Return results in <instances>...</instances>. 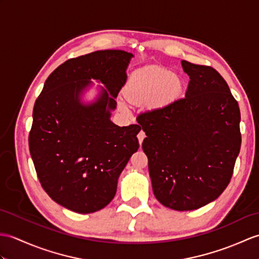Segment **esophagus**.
I'll list each match as a JSON object with an SVG mask.
<instances>
[{
  "label": "esophagus",
  "instance_id": "34e87169",
  "mask_svg": "<svg viewBox=\"0 0 259 259\" xmlns=\"http://www.w3.org/2000/svg\"><path fill=\"white\" fill-rule=\"evenodd\" d=\"M144 138H146V134H144V131L140 130V131H139V134H138V140H139L140 146H141V143H142V141H143Z\"/></svg>",
  "mask_w": 259,
  "mask_h": 259
}]
</instances>
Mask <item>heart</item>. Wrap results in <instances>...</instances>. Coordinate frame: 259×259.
<instances>
[{
	"label": "heart",
	"instance_id": "heart-1",
	"mask_svg": "<svg viewBox=\"0 0 259 259\" xmlns=\"http://www.w3.org/2000/svg\"><path fill=\"white\" fill-rule=\"evenodd\" d=\"M183 90V81L179 75L152 65L137 70L130 79L129 98L146 100L153 95L155 104L164 105L177 99Z\"/></svg>",
	"mask_w": 259,
	"mask_h": 259
}]
</instances>
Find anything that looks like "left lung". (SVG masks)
Wrapping results in <instances>:
<instances>
[{"label": "left lung", "mask_w": 259, "mask_h": 259, "mask_svg": "<svg viewBox=\"0 0 259 259\" xmlns=\"http://www.w3.org/2000/svg\"><path fill=\"white\" fill-rule=\"evenodd\" d=\"M185 97L142 112V149L157 200L192 211L216 200L230 183L242 135L237 100L211 66L182 61Z\"/></svg>", "instance_id": "left-lung-1"}]
</instances>
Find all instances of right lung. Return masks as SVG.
I'll use <instances>...</instances> for the list:
<instances>
[{"label":"right lung","mask_w":259,"mask_h":259,"mask_svg":"<svg viewBox=\"0 0 259 259\" xmlns=\"http://www.w3.org/2000/svg\"><path fill=\"white\" fill-rule=\"evenodd\" d=\"M131 57L106 50L70 58L48 76L35 101L28 136L35 170L52 200L70 211L87 214L107 206L120 173L139 149L140 125L118 127L109 119ZM90 79L100 80L110 93L83 106L79 94Z\"/></svg>","instance_id":"1"}]
</instances>
